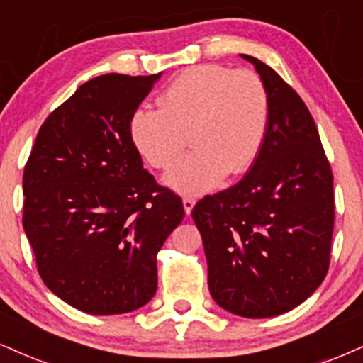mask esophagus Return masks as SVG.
I'll return each mask as SVG.
<instances>
[{"label": "esophagus", "instance_id": "1", "mask_svg": "<svg viewBox=\"0 0 363 363\" xmlns=\"http://www.w3.org/2000/svg\"><path fill=\"white\" fill-rule=\"evenodd\" d=\"M182 204H184L186 215H189V213L193 211V208H194V204H196V199L191 198V196H186V198H182Z\"/></svg>", "mask_w": 363, "mask_h": 363}]
</instances>
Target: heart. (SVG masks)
I'll list each match as a JSON object with an SVG mask.
<instances>
[{
    "instance_id": "obj_1",
    "label": "heart",
    "mask_w": 363,
    "mask_h": 363,
    "mask_svg": "<svg viewBox=\"0 0 363 363\" xmlns=\"http://www.w3.org/2000/svg\"><path fill=\"white\" fill-rule=\"evenodd\" d=\"M160 110L138 108L130 137L152 167L167 170L187 145L194 150L165 177L186 194L213 189L255 162L267 135L270 99L255 72L204 64L181 72L159 96Z\"/></svg>"
}]
</instances>
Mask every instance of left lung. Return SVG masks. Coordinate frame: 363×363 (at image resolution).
Here are the masks:
<instances>
[{
    "instance_id": "8db88e82",
    "label": "left lung",
    "mask_w": 363,
    "mask_h": 363,
    "mask_svg": "<svg viewBox=\"0 0 363 363\" xmlns=\"http://www.w3.org/2000/svg\"><path fill=\"white\" fill-rule=\"evenodd\" d=\"M267 135L242 181L193 208L213 299L243 318L291 311L320 287L330 267L333 172L311 113L267 64Z\"/></svg>"
}]
</instances>
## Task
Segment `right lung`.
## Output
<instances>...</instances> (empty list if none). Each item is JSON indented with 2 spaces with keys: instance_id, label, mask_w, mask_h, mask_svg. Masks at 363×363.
I'll return each instance as SVG.
<instances>
[{
  "instance_id": "right-lung-1",
  "label": "right lung",
  "mask_w": 363,
  "mask_h": 363,
  "mask_svg": "<svg viewBox=\"0 0 363 363\" xmlns=\"http://www.w3.org/2000/svg\"><path fill=\"white\" fill-rule=\"evenodd\" d=\"M160 74H104L47 116L23 170V228L45 286L89 314L142 308L182 199L143 169L130 118Z\"/></svg>"
}]
</instances>
